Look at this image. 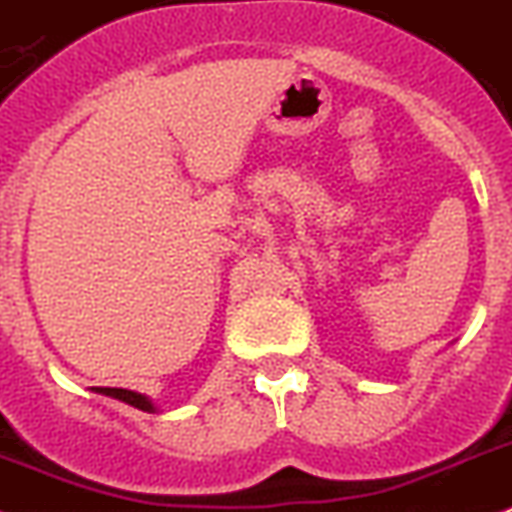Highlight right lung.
I'll use <instances>...</instances> for the list:
<instances>
[{"label":"right lung","instance_id":"obj_1","mask_svg":"<svg viewBox=\"0 0 512 512\" xmlns=\"http://www.w3.org/2000/svg\"><path fill=\"white\" fill-rule=\"evenodd\" d=\"M95 391L106 393V396H113V399H119V401H126V404L137 406V409H142V412H155L152 401L147 399V396H142V393L126 391V388H95Z\"/></svg>","mask_w":512,"mask_h":512}]
</instances>
